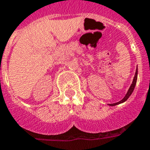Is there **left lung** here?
Instances as JSON below:
<instances>
[{
    "mask_svg": "<svg viewBox=\"0 0 150 150\" xmlns=\"http://www.w3.org/2000/svg\"><path fill=\"white\" fill-rule=\"evenodd\" d=\"M137 79H138V67L136 68V71H135V74H134V77L133 79V81H132V83H131V86L130 88L128 89V91L126 93V95L124 96V98L122 99L121 100H120L119 102H116V103H113V104H108V105L110 106H115L116 105H119V104H121V103H123L125 102L126 100H127L129 98V97L131 95V93H133L134 91V89L135 87V85H136V83H137Z\"/></svg>",
    "mask_w": 150,
    "mask_h": 150,
    "instance_id": "left-lung-1",
    "label": "left lung"
}]
</instances>
